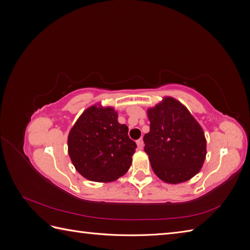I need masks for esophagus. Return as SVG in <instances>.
Returning <instances> with one entry per match:
<instances>
[{
	"label": "esophagus",
	"mask_w": 250,
	"mask_h": 250,
	"mask_svg": "<svg viewBox=\"0 0 250 250\" xmlns=\"http://www.w3.org/2000/svg\"><path fill=\"white\" fill-rule=\"evenodd\" d=\"M137 145H138V148H139V149H143V146H144L143 139H140V140L137 141Z\"/></svg>",
	"instance_id": "obj_1"
}]
</instances>
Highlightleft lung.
Instances as JSON below:
<instances>
[{
  "label": "left lung",
  "instance_id": "1",
  "mask_svg": "<svg viewBox=\"0 0 250 250\" xmlns=\"http://www.w3.org/2000/svg\"><path fill=\"white\" fill-rule=\"evenodd\" d=\"M150 131L144 137L153 172L165 183H184L197 174L207 155L201 126L185 105L166 97L148 109Z\"/></svg>",
  "mask_w": 250,
  "mask_h": 250
}]
</instances>
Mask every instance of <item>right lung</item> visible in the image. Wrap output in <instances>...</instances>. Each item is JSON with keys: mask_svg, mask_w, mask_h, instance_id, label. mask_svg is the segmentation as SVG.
I'll list each match as a JSON object with an SVG mask.
<instances>
[{"mask_svg": "<svg viewBox=\"0 0 250 250\" xmlns=\"http://www.w3.org/2000/svg\"><path fill=\"white\" fill-rule=\"evenodd\" d=\"M69 155L83 177L110 183L129 169L137 144L112 107L93 105L79 117L67 138Z\"/></svg>", "mask_w": 250, "mask_h": 250, "instance_id": "add662e5", "label": "right lung"}]
</instances>
